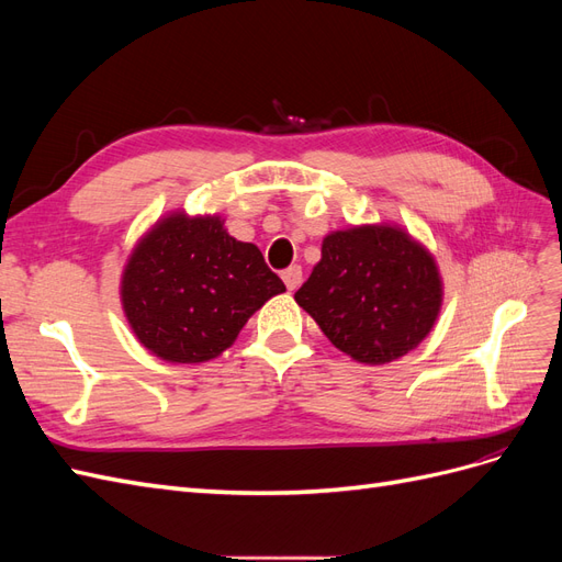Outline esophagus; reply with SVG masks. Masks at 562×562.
<instances>
[{"instance_id":"obj_1","label":"esophagus","mask_w":562,"mask_h":562,"mask_svg":"<svg viewBox=\"0 0 562 562\" xmlns=\"http://www.w3.org/2000/svg\"><path fill=\"white\" fill-rule=\"evenodd\" d=\"M281 279H283V283H285V288L288 291H297L300 288V283H302V267H297V265H293V267H288L283 274H281Z\"/></svg>"}]
</instances>
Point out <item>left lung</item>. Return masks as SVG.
I'll use <instances>...</instances> for the list:
<instances>
[{
	"label": "left lung",
	"instance_id": "left-lung-1",
	"mask_svg": "<svg viewBox=\"0 0 562 562\" xmlns=\"http://www.w3.org/2000/svg\"><path fill=\"white\" fill-rule=\"evenodd\" d=\"M295 302L339 351L384 366L431 333L443 279L427 246L403 227L353 225L326 234L321 260Z\"/></svg>",
	"mask_w": 562,
	"mask_h": 562
}]
</instances>
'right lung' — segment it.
<instances>
[{"mask_svg":"<svg viewBox=\"0 0 562 562\" xmlns=\"http://www.w3.org/2000/svg\"><path fill=\"white\" fill-rule=\"evenodd\" d=\"M283 291L260 248L236 241L223 217L184 211L159 217L140 236L119 285L133 335L168 363L217 359Z\"/></svg>","mask_w":562,"mask_h":562,"instance_id":"add662e5","label":"right lung"}]
</instances>
